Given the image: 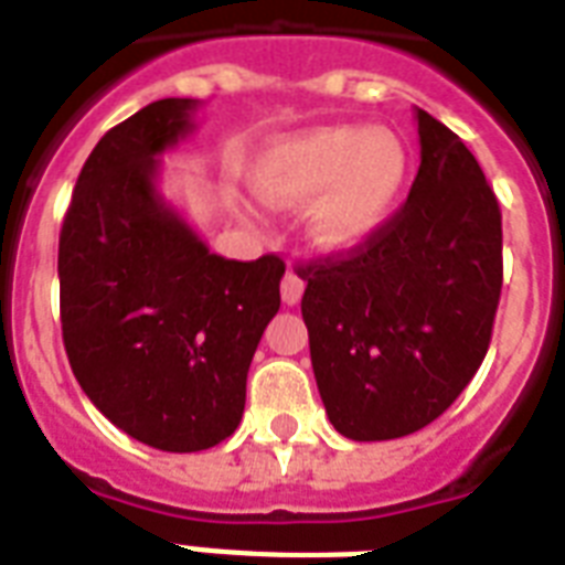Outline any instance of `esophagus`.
I'll return each instance as SVG.
<instances>
[{
  "label": "esophagus",
  "instance_id": "esophagus-1",
  "mask_svg": "<svg viewBox=\"0 0 565 565\" xmlns=\"http://www.w3.org/2000/svg\"><path fill=\"white\" fill-rule=\"evenodd\" d=\"M301 292H305V278H301V275L290 266V269L284 273V281H281L284 305H299Z\"/></svg>",
  "mask_w": 565,
  "mask_h": 565
}]
</instances>
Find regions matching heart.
Here are the masks:
<instances>
[{"instance_id": "obj_1", "label": "heart", "mask_w": 565, "mask_h": 565, "mask_svg": "<svg viewBox=\"0 0 565 565\" xmlns=\"http://www.w3.org/2000/svg\"><path fill=\"white\" fill-rule=\"evenodd\" d=\"M407 149L390 128H322L275 143L255 170L266 202L310 211L319 246L352 248L381 231L402 202Z\"/></svg>"}]
</instances>
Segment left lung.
<instances>
[{
    "label": "left lung",
    "mask_w": 565,
    "mask_h": 565,
    "mask_svg": "<svg viewBox=\"0 0 565 565\" xmlns=\"http://www.w3.org/2000/svg\"><path fill=\"white\" fill-rule=\"evenodd\" d=\"M411 195L361 246L299 264L301 317L326 413L358 443L407 437L446 413L490 349L501 211L460 137L416 108Z\"/></svg>",
    "instance_id": "1"
}]
</instances>
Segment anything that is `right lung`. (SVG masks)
<instances>
[{"instance_id":"right-lung-1","label":"right lung","mask_w":565,"mask_h":565,"mask_svg":"<svg viewBox=\"0 0 565 565\" xmlns=\"http://www.w3.org/2000/svg\"><path fill=\"white\" fill-rule=\"evenodd\" d=\"M195 105L152 102L110 128L84 161L57 243L73 375L128 437L179 455L237 430L284 275L278 255H213L158 193V158L193 131Z\"/></svg>"}]
</instances>
